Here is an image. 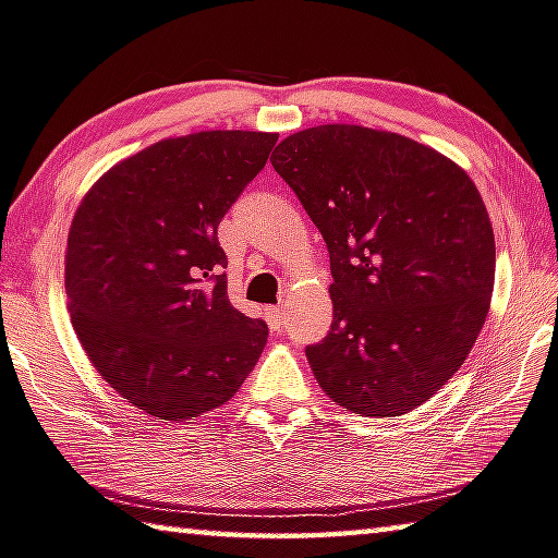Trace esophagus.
Listing matches in <instances>:
<instances>
[{
	"label": "esophagus",
	"mask_w": 558,
	"mask_h": 558,
	"mask_svg": "<svg viewBox=\"0 0 558 558\" xmlns=\"http://www.w3.org/2000/svg\"><path fill=\"white\" fill-rule=\"evenodd\" d=\"M268 319H270V324H272V329H280L282 319H286V307H282V305L270 307V310H268Z\"/></svg>",
	"instance_id": "1"
}]
</instances>
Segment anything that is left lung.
Segmentation results:
<instances>
[{"label": "left lung", "mask_w": 558, "mask_h": 558, "mask_svg": "<svg viewBox=\"0 0 558 558\" xmlns=\"http://www.w3.org/2000/svg\"><path fill=\"white\" fill-rule=\"evenodd\" d=\"M270 163L329 248L333 319L305 349L314 378L361 417L420 408L490 310L495 236L478 187L434 148L353 124L298 131Z\"/></svg>", "instance_id": "8db88e82"}]
</instances>
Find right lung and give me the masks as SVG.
<instances>
[{
  "label": "right lung",
  "instance_id": "1",
  "mask_svg": "<svg viewBox=\"0 0 558 558\" xmlns=\"http://www.w3.org/2000/svg\"><path fill=\"white\" fill-rule=\"evenodd\" d=\"M278 134L199 131L166 138L99 178L65 253L70 322L99 376L160 420L231 400L268 341L229 302L217 229Z\"/></svg>",
  "mask_w": 558,
  "mask_h": 558
}]
</instances>
